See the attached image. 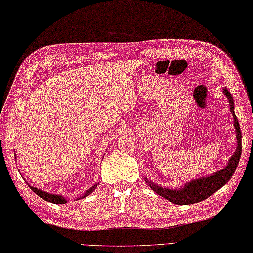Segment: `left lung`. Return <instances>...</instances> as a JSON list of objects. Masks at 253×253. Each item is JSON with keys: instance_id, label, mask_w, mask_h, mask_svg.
Masks as SVG:
<instances>
[{"instance_id": "8db88e82", "label": "left lung", "mask_w": 253, "mask_h": 253, "mask_svg": "<svg viewBox=\"0 0 253 253\" xmlns=\"http://www.w3.org/2000/svg\"><path fill=\"white\" fill-rule=\"evenodd\" d=\"M223 93L226 96L229 102L230 112H232L234 117V127L236 129V138H237V148H236L235 153L230 157L229 162L226 165V168L216 171L215 174L208 177H201V178L193 179L184 187L179 189H169V188H163L159 185H155L154 182L149 181L147 178H144L147 184L153 191L158 195L162 196L166 200L173 202L175 204H192L200 202L204 199L212 196L214 192H216L219 188H222L224 185H226L232 178L233 174L235 173L237 165L239 163V159L241 155V131L239 127V122L234 112V99L229 91L224 88Z\"/></svg>"}]
</instances>
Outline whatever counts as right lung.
<instances>
[{
	"mask_svg": "<svg viewBox=\"0 0 253 253\" xmlns=\"http://www.w3.org/2000/svg\"><path fill=\"white\" fill-rule=\"evenodd\" d=\"M15 158H16V154H15ZM98 185L99 184H95L94 186H92L90 188V189L88 190V191H85L84 195L80 197L79 199H83V198H85V197H88L91 192H92L96 187H98ZM29 187H30V189L34 191V192H36L38 196H39L40 198H42V199H44L45 201H49V202H52V203H56V204H63V203H65V202H67V200L64 197H62V196H60V195H53V193H49V192H45V191H42L41 189H38V188H36V187H31L30 185H28Z\"/></svg>",
	"mask_w": 253,
	"mask_h": 253,
	"instance_id": "add662e5",
	"label": "right lung"
}]
</instances>
